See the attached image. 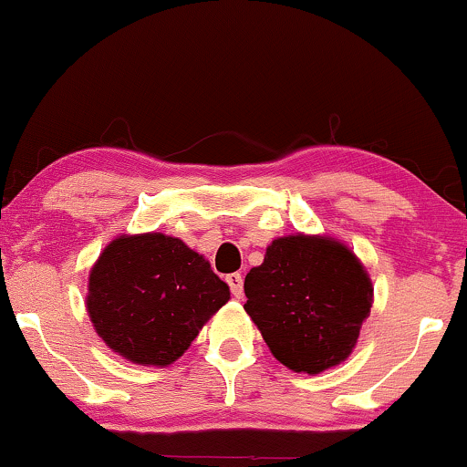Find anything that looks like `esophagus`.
<instances>
[{
	"label": "esophagus",
	"mask_w": 467,
	"mask_h": 467,
	"mask_svg": "<svg viewBox=\"0 0 467 467\" xmlns=\"http://www.w3.org/2000/svg\"><path fill=\"white\" fill-rule=\"evenodd\" d=\"M229 289H232L234 297H242V286H244V278H242V274L234 272V274H227L225 276Z\"/></svg>",
	"instance_id": "1"
}]
</instances>
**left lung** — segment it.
<instances>
[{"mask_svg":"<svg viewBox=\"0 0 467 467\" xmlns=\"http://www.w3.org/2000/svg\"><path fill=\"white\" fill-rule=\"evenodd\" d=\"M372 291L347 246L299 234L274 240L246 274L244 310L283 366L318 374L353 353Z\"/></svg>","mask_w":467,"mask_h":467,"instance_id":"8db88e82","label":"left lung"}]
</instances>
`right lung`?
<instances>
[{"instance_id": "1", "label": "right lung", "mask_w": 467, "mask_h": 467, "mask_svg": "<svg viewBox=\"0 0 467 467\" xmlns=\"http://www.w3.org/2000/svg\"><path fill=\"white\" fill-rule=\"evenodd\" d=\"M229 299L202 254L163 234L120 235L88 276L87 310L114 353L170 366Z\"/></svg>"}]
</instances>
